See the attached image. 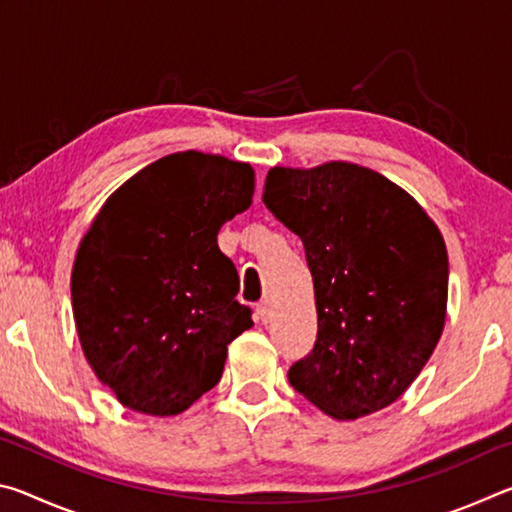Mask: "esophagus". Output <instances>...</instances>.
I'll return each instance as SVG.
<instances>
[{
	"label": "esophagus",
	"mask_w": 512,
	"mask_h": 512,
	"mask_svg": "<svg viewBox=\"0 0 512 512\" xmlns=\"http://www.w3.org/2000/svg\"><path fill=\"white\" fill-rule=\"evenodd\" d=\"M257 318L262 320V323H268V320H271V300L268 298L257 302Z\"/></svg>",
	"instance_id": "obj_1"
}]
</instances>
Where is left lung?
Here are the masks:
<instances>
[{
	"label": "left lung",
	"mask_w": 512,
	"mask_h": 512,
	"mask_svg": "<svg viewBox=\"0 0 512 512\" xmlns=\"http://www.w3.org/2000/svg\"><path fill=\"white\" fill-rule=\"evenodd\" d=\"M264 205L302 239L314 277V350L289 384L336 420L393 404L438 345L447 311L443 235L413 198L350 162L273 167Z\"/></svg>",
	"instance_id": "left-lung-1"
}]
</instances>
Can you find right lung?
<instances>
[{"mask_svg": "<svg viewBox=\"0 0 512 512\" xmlns=\"http://www.w3.org/2000/svg\"><path fill=\"white\" fill-rule=\"evenodd\" d=\"M246 162L171 153L128 178L76 250L72 307L85 359L137 413L178 415L223 375L253 327L216 235L253 203Z\"/></svg>", "mask_w": 512, "mask_h": 512, "instance_id": "right-lung-1", "label": "right lung"}]
</instances>
